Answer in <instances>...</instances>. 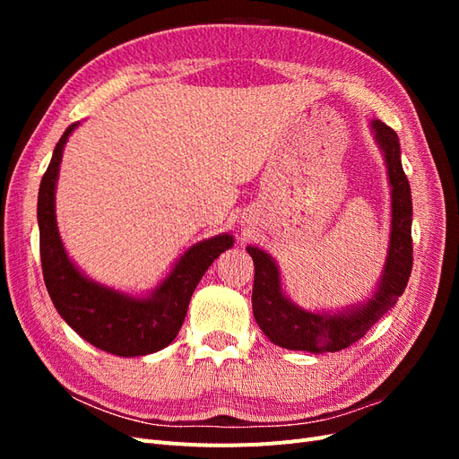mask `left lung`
I'll use <instances>...</instances> for the list:
<instances>
[{"mask_svg":"<svg viewBox=\"0 0 459 459\" xmlns=\"http://www.w3.org/2000/svg\"><path fill=\"white\" fill-rule=\"evenodd\" d=\"M375 137L385 152L393 187V231L385 273L368 304L346 314H312L290 304L280 285L275 262L256 247L247 251L255 262L253 314L256 324L273 344L289 351L314 354L339 352L366 335V331L404 293L413 266L411 245V191L402 169L398 135L381 120H373Z\"/></svg>","mask_w":459,"mask_h":459,"instance_id":"1","label":"left lung"}]
</instances>
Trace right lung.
Listing matches in <instances>:
<instances>
[{
  "label": "right lung",
  "mask_w": 459,
  "mask_h": 459,
  "mask_svg": "<svg viewBox=\"0 0 459 459\" xmlns=\"http://www.w3.org/2000/svg\"><path fill=\"white\" fill-rule=\"evenodd\" d=\"M71 124L55 145L38 193L39 256L48 293L82 339L117 356H145L169 346L182 327L193 290L208 266L233 245L231 235L193 245L149 299H132L91 283L68 260L55 221V182Z\"/></svg>",
  "instance_id": "add662e5"
}]
</instances>
